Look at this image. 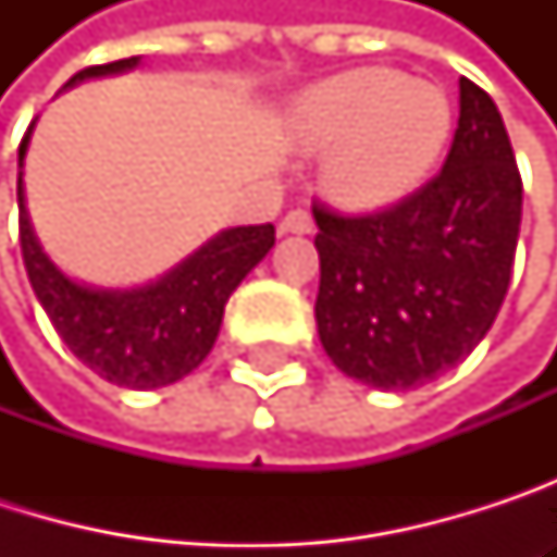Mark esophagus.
Wrapping results in <instances>:
<instances>
[{
    "instance_id": "34e87169",
    "label": "esophagus",
    "mask_w": 557,
    "mask_h": 557,
    "mask_svg": "<svg viewBox=\"0 0 557 557\" xmlns=\"http://www.w3.org/2000/svg\"><path fill=\"white\" fill-rule=\"evenodd\" d=\"M315 228V222H312V215L306 212V209H289L283 219H280V232L283 235H309Z\"/></svg>"
}]
</instances>
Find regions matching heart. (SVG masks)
<instances>
[{
    "label": "heart",
    "mask_w": 557,
    "mask_h": 557,
    "mask_svg": "<svg viewBox=\"0 0 557 557\" xmlns=\"http://www.w3.org/2000/svg\"><path fill=\"white\" fill-rule=\"evenodd\" d=\"M442 86L364 66L306 89L289 115L293 138L325 151V189L355 209L389 206L419 189L451 138Z\"/></svg>",
    "instance_id": "1"
}]
</instances>
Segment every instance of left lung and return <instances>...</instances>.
I'll return each mask as SVG.
<instances>
[{"label": "left lung", "mask_w": 557, "mask_h": 557, "mask_svg": "<svg viewBox=\"0 0 557 557\" xmlns=\"http://www.w3.org/2000/svg\"><path fill=\"white\" fill-rule=\"evenodd\" d=\"M312 215L325 355L368 387L435 381L491 332L512 274L522 176L494 99L461 76L455 141L425 186L377 212Z\"/></svg>", "instance_id": "obj_1"}]
</instances>
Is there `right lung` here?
Returning a JSON list of instances; mask_svg holds the SVG:
<instances>
[{
  "label": "right lung",
  "instance_id": "right-lung-1",
  "mask_svg": "<svg viewBox=\"0 0 557 557\" xmlns=\"http://www.w3.org/2000/svg\"><path fill=\"white\" fill-rule=\"evenodd\" d=\"M135 63L138 57L86 66L70 83L122 73ZM28 135L32 128L18 145V242L32 289L57 335L89 371L119 387L154 389L186 377L212 351L232 289L274 248V225L228 228L168 277L141 289L79 286L48 261L32 232L22 189Z\"/></svg>",
  "mask_w": 557,
  "mask_h": 557
}]
</instances>
